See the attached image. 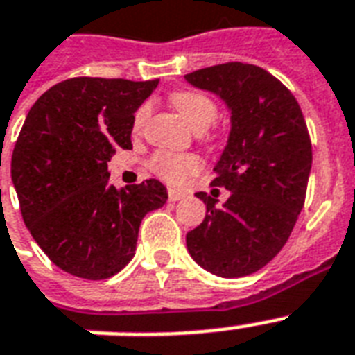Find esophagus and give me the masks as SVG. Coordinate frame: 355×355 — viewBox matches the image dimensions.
Masks as SVG:
<instances>
[{"mask_svg":"<svg viewBox=\"0 0 355 355\" xmlns=\"http://www.w3.org/2000/svg\"><path fill=\"white\" fill-rule=\"evenodd\" d=\"M167 195H169V200H173V202H177V200H180L186 197V193H184V191H178V189H169V191H167Z\"/></svg>","mask_w":355,"mask_h":355,"instance_id":"34e87169","label":"esophagus"}]
</instances>
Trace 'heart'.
<instances>
[{
    "label": "heart",
    "mask_w": 355,
    "mask_h": 355,
    "mask_svg": "<svg viewBox=\"0 0 355 355\" xmlns=\"http://www.w3.org/2000/svg\"><path fill=\"white\" fill-rule=\"evenodd\" d=\"M171 105L177 108L180 116L197 130H205L216 121L219 107L211 96L199 90H177L171 94ZM150 107L141 105L136 110L132 119V130L139 132L144 128L145 121L149 118ZM149 167L155 175L169 184H182L186 178L199 171L202 167L199 156L182 155V153H173V150H158L150 156Z\"/></svg>",
    "instance_id": "heart-1"
}]
</instances>
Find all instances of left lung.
<instances>
[{"label":"left lung","instance_id":"8db88e82","mask_svg":"<svg viewBox=\"0 0 355 355\" xmlns=\"http://www.w3.org/2000/svg\"><path fill=\"white\" fill-rule=\"evenodd\" d=\"M232 110V130L211 186L230 197L223 206L205 191L206 217L186 236L191 258L211 275H252L280 252L302 210L311 171V139L300 105L259 66L227 62L186 75Z\"/></svg>","mask_w":355,"mask_h":355}]
</instances>
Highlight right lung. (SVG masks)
I'll use <instances>...</instances> for the list:
<instances>
[{
  "label": "right lung",
  "instance_id": "1",
  "mask_svg": "<svg viewBox=\"0 0 355 355\" xmlns=\"http://www.w3.org/2000/svg\"><path fill=\"white\" fill-rule=\"evenodd\" d=\"M158 79L73 77L31 107L12 150L10 175L25 227L58 269L105 280L132 259L149 211L166 205L156 178L116 189L108 162L132 149L134 112Z\"/></svg>",
  "mask_w": 355,
  "mask_h": 355
}]
</instances>
